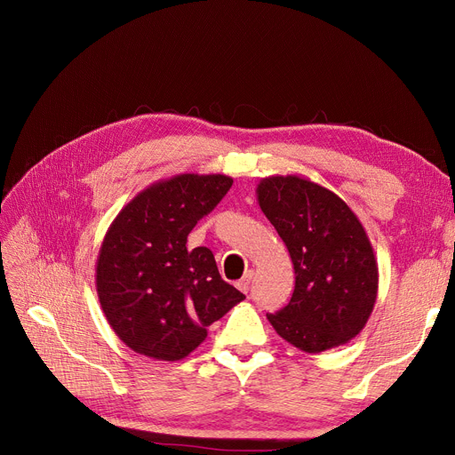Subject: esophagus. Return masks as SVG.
Returning a JSON list of instances; mask_svg holds the SVG:
<instances>
[{
	"label": "esophagus",
	"instance_id": "34e87169",
	"mask_svg": "<svg viewBox=\"0 0 455 455\" xmlns=\"http://www.w3.org/2000/svg\"><path fill=\"white\" fill-rule=\"evenodd\" d=\"M252 277H254V271H252V269H249V271H246V273L243 275V279L237 283V286H239V291H241V292H249L251 283H252Z\"/></svg>",
	"mask_w": 455,
	"mask_h": 455
}]
</instances>
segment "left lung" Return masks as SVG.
<instances>
[{"instance_id":"8db88e82","label":"left lung","mask_w":455,"mask_h":455,"mask_svg":"<svg viewBox=\"0 0 455 455\" xmlns=\"http://www.w3.org/2000/svg\"><path fill=\"white\" fill-rule=\"evenodd\" d=\"M256 196L296 275L288 306L267 315L275 332L311 355L351 341L374 311L379 283L361 220L334 191L306 176L261 178Z\"/></svg>"}]
</instances>
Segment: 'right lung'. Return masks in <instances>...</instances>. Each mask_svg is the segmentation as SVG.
<instances>
[{"mask_svg":"<svg viewBox=\"0 0 455 455\" xmlns=\"http://www.w3.org/2000/svg\"><path fill=\"white\" fill-rule=\"evenodd\" d=\"M231 184L226 174L164 178L136 194L109 224L96 258V294L108 324L134 353L186 359L206 328L244 299L220 277L206 246H188L197 220Z\"/></svg>","mask_w":455,"mask_h":455,"instance_id":"add662e5","label":"right lung"}]
</instances>
